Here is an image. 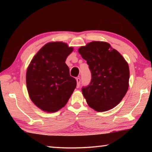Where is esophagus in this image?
I'll return each mask as SVG.
<instances>
[{"label":"esophagus","mask_w":152,"mask_h":152,"mask_svg":"<svg viewBox=\"0 0 152 152\" xmlns=\"http://www.w3.org/2000/svg\"><path fill=\"white\" fill-rule=\"evenodd\" d=\"M76 82H77V88H79L80 85V82H81L80 78H76Z\"/></svg>","instance_id":"obj_1"}]
</instances>
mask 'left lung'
<instances>
[{"label":"left lung","mask_w":152,"mask_h":152,"mask_svg":"<svg viewBox=\"0 0 152 152\" xmlns=\"http://www.w3.org/2000/svg\"><path fill=\"white\" fill-rule=\"evenodd\" d=\"M91 72L88 86L82 92L88 106L98 112L111 109L121 101L129 88L127 61L109 43L92 42L78 49Z\"/></svg>","instance_id":"obj_1"}]
</instances>
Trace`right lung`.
Wrapping results in <instances>:
<instances>
[{
    "mask_svg": "<svg viewBox=\"0 0 152 152\" xmlns=\"http://www.w3.org/2000/svg\"><path fill=\"white\" fill-rule=\"evenodd\" d=\"M73 51L66 43L50 42L40 49L28 66L27 91L32 102L43 111L54 113L68 102L76 86L65 63Z\"/></svg>",
    "mask_w": 152,
    "mask_h": 152,
    "instance_id": "add662e5",
    "label": "right lung"
}]
</instances>
